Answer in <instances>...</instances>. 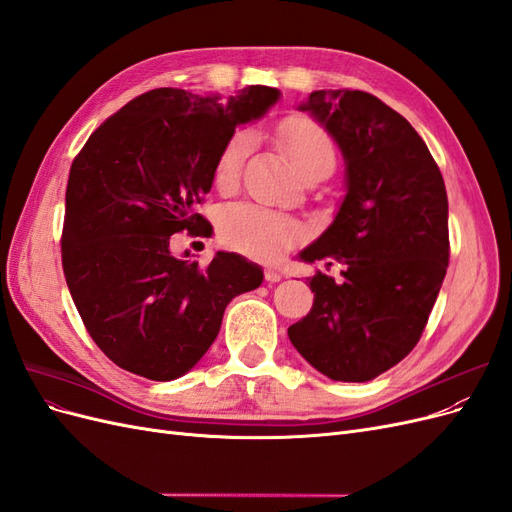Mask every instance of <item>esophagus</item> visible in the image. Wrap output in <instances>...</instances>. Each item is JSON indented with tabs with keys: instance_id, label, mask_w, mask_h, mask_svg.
Here are the masks:
<instances>
[{
	"instance_id": "esophagus-1",
	"label": "esophagus",
	"mask_w": 512,
	"mask_h": 512,
	"mask_svg": "<svg viewBox=\"0 0 512 512\" xmlns=\"http://www.w3.org/2000/svg\"><path fill=\"white\" fill-rule=\"evenodd\" d=\"M280 280H282V273H280V271H275V269H271V267L265 269V282L275 284V282H280Z\"/></svg>"
}]
</instances>
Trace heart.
Wrapping results in <instances>:
<instances>
[{"label": "heart", "instance_id": "heart-1", "mask_svg": "<svg viewBox=\"0 0 512 512\" xmlns=\"http://www.w3.org/2000/svg\"><path fill=\"white\" fill-rule=\"evenodd\" d=\"M277 141L294 170L305 179L318 170H333L335 147L331 136L307 117H288L277 126ZM250 149V134L237 132L222 149L215 166V183L222 190L235 188ZM218 232L224 245L245 256L273 260L299 237L292 220L250 203L226 205L218 213Z\"/></svg>", "mask_w": 512, "mask_h": 512}]
</instances>
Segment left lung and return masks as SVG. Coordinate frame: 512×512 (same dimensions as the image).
<instances>
[{
    "mask_svg": "<svg viewBox=\"0 0 512 512\" xmlns=\"http://www.w3.org/2000/svg\"><path fill=\"white\" fill-rule=\"evenodd\" d=\"M299 108L346 162L335 220L299 258L342 262L344 280L320 271L309 280L314 305L288 337L327 378L367 382L410 354L438 299L448 267L444 179L423 138L376 96L320 89Z\"/></svg>",
    "mask_w": 512,
    "mask_h": 512,
    "instance_id": "1",
    "label": "left lung"
}]
</instances>
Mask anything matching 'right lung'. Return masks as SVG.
Instances as JSON below:
<instances>
[{
	"mask_svg": "<svg viewBox=\"0 0 512 512\" xmlns=\"http://www.w3.org/2000/svg\"><path fill=\"white\" fill-rule=\"evenodd\" d=\"M277 98L265 85L228 100L151 89L74 158L61 265L87 333L121 369L158 382L188 374L218 337L226 305L262 284V269L239 254L218 252L205 269L175 258L170 237L209 235L196 205L222 149Z\"/></svg>",
	"mask_w": 512,
	"mask_h": 512,
	"instance_id": "add662e5",
	"label": "right lung"
}]
</instances>
